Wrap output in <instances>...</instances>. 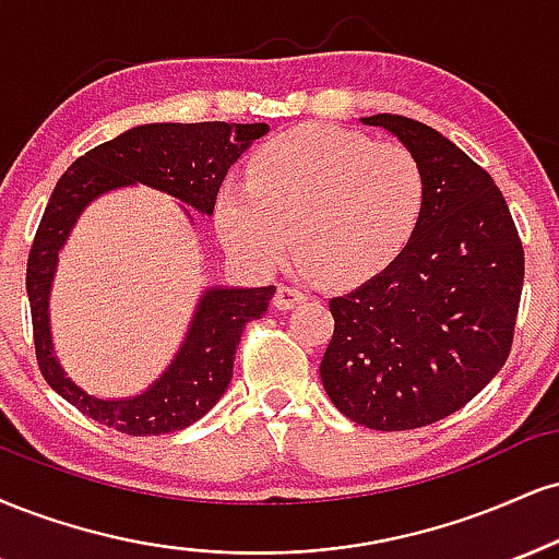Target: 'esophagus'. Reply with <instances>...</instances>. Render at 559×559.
Returning a JSON list of instances; mask_svg holds the SVG:
<instances>
[{"label":"esophagus","mask_w":559,"mask_h":559,"mask_svg":"<svg viewBox=\"0 0 559 559\" xmlns=\"http://www.w3.org/2000/svg\"><path fill=\"white\" fill-rule=\"evenodd\" d=\"M307 299V294L301 292V288H297V286H286V284H281L278 286V292H275V299H273V305L278 307V309H292V307H297V305H301V301Z\"/></svg>","instance_id":"1"}]
</instances>
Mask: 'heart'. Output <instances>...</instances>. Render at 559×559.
<instances>
[{"mask_svg":"<svg viewBox=\"0 0 559 559\" xmlns=\"http://www.w3.org/2000/svg\"><path fill=\"white\" fill-rule=\"evenodd\" d=\"M427 205L419 158L341 127H297L258 147L247 179H228L215 221L228 252L252 267L284 258L348 286L385 271Z\"/></svg>","mask_w":559,"mask_h":559,"instance_id":"heart-1","label":"heart"}]
</instances>
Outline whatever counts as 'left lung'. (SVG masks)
<instances>
[{"instance_id":"obj_1","label":"left lung","mask_w":559,"mask_h":559,"mask_svg":"<svg viewBox=\"0 0 559 559\" xmlns=\"http://www.w3.org/2000/svg\"><path fill=\"white\" fill-rule=\"evenodd\" d=\"M419 158L427 205L385 271L331 299L320 378L341 414L380 432L435 425L506 365L523 288V245L495 179L432 127L365 117Z\"/></svg>"}]
</instances>
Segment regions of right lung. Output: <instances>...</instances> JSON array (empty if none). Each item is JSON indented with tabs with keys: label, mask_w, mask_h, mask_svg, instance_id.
I'll return each instance as SVG.
<instances>
[{
	"label": "right lung",
	"mask_w": 559,
	"mask_h": 559,
	"mask_svg": "<svg viewBox=\"0 0 559 559\" xmlns=\"http://www.w3.org/2000/svg\"><path fill=\"white\" fill-rule=\"evenodd\" d=\"M265 132L267 124L262 122L140 124L80 156L53 187L25 273L33 344L44 380L98 425L132 437L166 435L194 425L226 393L241 331L247 322L267 312L275 286L207 288L179 354L145 393L124 401L96 399L78 388L59 367L49 331L53 271L78 215L98 194L127 185H147L211 215L228 166Z\"/></svg>",
	"instance_id": "right-lung-1"
}]
</instances>
